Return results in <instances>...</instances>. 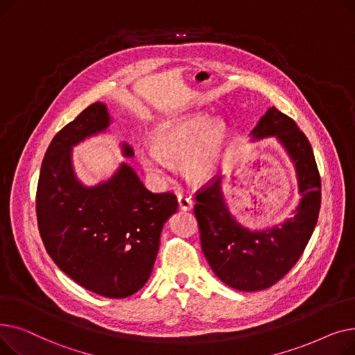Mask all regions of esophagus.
Segmentation results:
<instances>
[{"instance_id": "1", "label": "esophagus", "mask_w": 355, "mask_h": 355, "mask_svg": "<svg viewBox=\"0 0 355 355\" xmlns=\"http://www.w3.org/2000/svg\"><path fill=\"white\" fill-rule=\"evenodd\" d=\"M178 206L181 210L184 211H189L193 209V200L189 196H184V194H178Z\"/></svg>"}]
</instances>
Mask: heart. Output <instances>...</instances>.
Listing matches in <instances>:
<instances>
[{
  "instance_id": "1",
  "label": "heart",
  "mask_w": 355,
  "mask_h": 355,
  "mask_svg": "<svg viewBox=\"0 0 355 355\" xmlns=\"http://www.w3.org/2000/svg\"><path fill=\"white\" fill-rule=\"evenodd\" d=\"M153 144L138 148L146 174L157 181L170 178V161L190 182L206 184L220 171L230 144V129L207 112H189L161 122L153 132Z\"/></svg>"
}]
</instances>
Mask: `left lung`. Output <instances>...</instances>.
Segmentation results:
<instances>
[{
  "instance_id": "1",
  "label": "left lung",
  "mask_w": 355,
  "mask_h": 355,
  "mask_svg": "<svg viewBox=\"0 0 355 355\" xmlns=\"http://www.w3.org/2000/svg\"><path fill=\"white\" fill-rule=\"evenodd\" d=\"M252 141L275 137L295 166L301 200L292 217L275 226L252 230L230 213L217 177L197 193L194 214L204 256L216 276L227 286L256 292L275 285L304 253L318 221L321 178L311 144L296 123L275 106L259 119Z\"/></svg>"
}]
</instances>
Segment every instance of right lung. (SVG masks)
Masks as SVG:
<instances>
[{"mask_svg": "<svg viewBox=\"0 0 355 355\" xmlns=\"http://www.w3.org/2000/svg\"><path fill=\"white\" fill-rule=\"evenodd\" d=\"M110 123L106 105L96 102L53 138L42 164L35 211L44 248L58 268L85 289L121 300L146 284L162 227L178 201L173 193L145 189L126 162L90 187L78 178L73 146L105 134ZM121 149L123 157H134L126 142Z\"/></svg>", "mask_w": 355, "mask_h": 355, "instance_id": "obj_1", "label": "right lung"}]
</instances>
